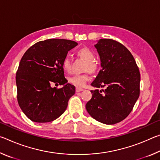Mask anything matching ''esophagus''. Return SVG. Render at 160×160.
Returning a JSON list of instances; mask_svg holds the SVG:
<instances>
[{
  "instance_id": "34e87169",
  "label": "esophagus",
  "mask_w": 160,
  "mask_h": 160,
  "mask_svg": "<svg viewBox=\"0 0 160 160\" xmlns=\"http://www.w3.org/2000/svg\"><path fill=\"white\" fill-rule=\"evenodd\" d=\"M82 90H83L82 88H76V92H81V91H82Z\"/></svg>"
}]
</instances>
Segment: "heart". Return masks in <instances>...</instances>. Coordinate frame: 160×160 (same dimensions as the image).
<instances>
[{
    "label": "heart",
    "instance_id": "heart-1",
    "mask_svg": "<svg viewBox=\"0 0 160 160\" xmlns=\"http://www.w3.org/2000/svg\"><path fill=\"white\" fill-rule=\"evenodd\" d=\"M78 56L86 62L85 65V70L90 72H94L97 70V63L94 61V53L90 48L84 47L81 48L77 51ZM62 66L65 71H69L70 68V61L66 57L62 62ZM90 78L88 74L73 75L68 78V82L77 87H84L86 83L90 80Z\"/></svg>",
    "mask_w": 160,
    "mask_h": 160
}]
</instances>
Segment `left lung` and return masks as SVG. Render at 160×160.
Instances as JSON below:
<instances>
[{
	"instance_id": "left-lung-1",
	"label": "left lung",
	"mask_w": 160,
	"mask_h": 160,
	"mask_svg": "<svg viewBox=\"0 0 160 160\" xmlns=\"http://www.w3.org/2000/svg\"><path fill=\"white\" fill-rule=\"evenodd\" d=\"M101 61L102 70L91 85L104 88V94L91 90L86 109L92 117L112 125L125 119L140 95V74L131 53L121 43L101 39L94 45Z\"/></svg>"
}]
</instances>
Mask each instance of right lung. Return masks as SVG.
<instances>
[{"mask_svg":"<svg viewBox=\"0 0 160 160\" xmlns=\"http://www.w3.org/2000/svg\"><path fill=\"white\" fill-rule=\"evenodd\" d=\"M77 45L71 40L47 39L32 46L21 58L16 72L18 102L31 121L51 122L66 111L75 88L67 83L62 62ZM53 83L63 88H52Z\"/></svg>","mask_w":160,"mask_h":160,"instance_id":"obj_1","label":"right lung"}]
</instances>
